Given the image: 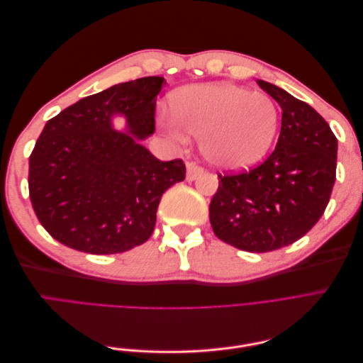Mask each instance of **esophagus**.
<instances>
[{"mask_svg":"<svg viewBox=\"0 0 363 363\" xmlns=\"http://www.w3.org/2000/svg\"><path fill=\"white\" fill-rule=\"evenodd\" d=\"M203 172H204V171H203V168H200L199 164L191 163V162L186 163V180H188V182H194V180H196V179L200 177V175H201Z\"/></svg>","mask_w":363,"mask_h":363,"instance_id":"1","label":"esophagus"}]
</instances>
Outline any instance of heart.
I'll list each match as a JSON object with an SVG mask.
<instances>
[{
	"mask_svg": "<svg viewBox=\"0 0 363 363\" xmlns=\"http://www.w3.org/2000/svg\"><path fill=\"white\" fill-rule=\"evenodd\" d=\"M163 127L183 142L199 136L204 160L225 171L247 169L267 156L279 130V107L267 94L233 83L195 84L175 92Z\"/></svg>",
	"mask_w": 363,
	"mask_h": 363,
	"instance_id": "heart-1",
	"label": "heart"
}]
</instances>
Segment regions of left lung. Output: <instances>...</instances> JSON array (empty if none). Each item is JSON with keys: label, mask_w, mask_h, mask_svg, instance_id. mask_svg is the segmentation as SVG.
Returning <instances> with one entry per match:
<instances>
[{"label": "left lung", "mask_w": 363, "mask_h": 363, "mask_svg": "<svg viewBox=\"0 0 363 363\" xmlns=\"http://www.w3.org/2000/svg\"><path fill=\"white\" fill-rule=\"evenodd\" d=\"M257 84L283 111L276 150L255 169L219 175L208 216L224 242L267 252L294 244L323 216L336 179L337 139L313 107L276 84Z\"/></svg>", "instance_id": "8db88e82"}]
</instances>
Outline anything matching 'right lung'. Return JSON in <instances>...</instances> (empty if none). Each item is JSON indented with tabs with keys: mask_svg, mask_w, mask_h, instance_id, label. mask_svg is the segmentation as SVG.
I'll return each instance as SVG.
<instances>
[{
	"mask_svg": "<svg viewBox=\"0 0 363 363\" xmlns=\"http://www.w3.org/2000/svg\"><path fill=\"white\" fill-rule=\"evenodd\" d=\"M163 77L119 83L82 98L43 127L30 156L36 216L60 244L115 255L151 236L163 192L183 182L180 159L162 162L142 145L155 133ZM115 118H123L118 129Z\"/></svg>",
	"mask_w": 363,
	"mask_h": 363,
	"instance_id": "obj_1",
	"label": "right lung"
}]
</instances>
